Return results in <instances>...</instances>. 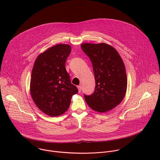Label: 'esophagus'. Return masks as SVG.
I'll return each mask as SVG.
<instances>
[{"mask_svg":"<svg viewBox=\"0 0 160 160\" xmlns=\"http://www.w3.org/2000/svg\"><path fill=\"white\" fill-rule=\"evenodd\" d=\"M77 88H78V92H79V93L81 92V91H82V87H81L80 85H78V86H77Z\"/></svg>","mask_w":160,"mask_h":160,"instance_id":"34e87169","label":"esophagus"}]
</instances>
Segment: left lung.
<instances>
[{
	"label": "left lung",
	"instance_id": "left-lung-1",
	"mask_svg": "<svg viewBox=\"0 0 160 160\" xmlns=\"http://www.w3.org/2000/svg\"><path fill=\"white\" fill-rule=\"evenodd\" d=\"M92 64L96 87L92 95H84L93 110L105 112L117 106L123 99L127 77L123 61L118 51L106 43L81 45Z\"/></svg>",
	"mask_w": 160,
	"mask_h": 160
}]
</instances>
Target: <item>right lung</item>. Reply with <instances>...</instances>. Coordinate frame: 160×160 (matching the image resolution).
Returning <instances> with one entry per match:
<instances>
[{
    "instance_id": "1",
    "label": "right lung",
    "mask_w": 160,
    "mask_h": 160,
    "mask_svg": "<svg viewBox=\"0 0 160 160\" xmlns=\"http://www.w3.org/2000/svg\"><path fill=\"white\" fill-rule=\"evenodd\" d=\"M72 48L68 44H58L37 58L32 72L30 94L35 105L50 117L65 112L72 96L78 93L71 83L65 63Z\"/></svg>"
}]
</instances>
